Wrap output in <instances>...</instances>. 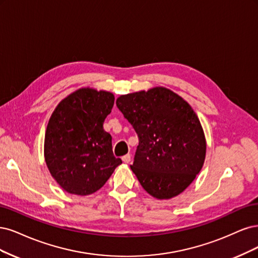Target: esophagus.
Returning <instances> with one entry per match:
<instances>
[{"label": "esophagus", "instance_id": "34e87169", "mask_svg": "<svg viewBox=\"0 0 258 258\" xmlns=\"http://www.w3.org/2000/svg\"><path fill=\"white\" fill-rule=\"evenodd\" d=\"M122 161H123L124 163H126V164H128V163L131 162V154H126V155H124V156H122Z\"/></svg>", "mask_w": 258, "mask_h": 258}]
</instances>
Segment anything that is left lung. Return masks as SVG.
Segmentation results:
<instances>
[{
    "label": "left lung",
    "instance_id": "left-lung-1",
    "mask_svg": "<svg viewBox=\"0 0 258 258\" xmlns=\"http://www.w3.org/2000/svg\"><path fill=\"white\" fill-rule=\"evenodd\" d=\"M117 107L138 136L131 169L141 186L157 199L183 192L206 156L205 134L192 107L161 87L121 95Z\"/></svg>",
    "mask_w": 258,
    "mask_h": 258
}]
</instances>
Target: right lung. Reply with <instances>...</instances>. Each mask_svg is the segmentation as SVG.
I'll list each match as a JSON object with an SVG mask.
<instances>
[{
    "mask_svg": "<svg viewBox=\"0 0 258 258\" xmlns=\"http://www.w3.org/2000/svg\"><path fill=\"white\" fill-rule=\"evenodd\" d=\"M113 103L110 92L79 89L51 114L45 135V161L66 192H96L122 163L113 155L111 135L103 127Z\"/></svg>",
    "mask_w": 258,
    "mask_h": 258,
    "instance_id": "1",
    "label": "right lung"
}]
</instances>
